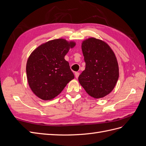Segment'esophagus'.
Segmentation results:
<instances>
[{
  "instance_id": "obj_1",
  "label": "esophagus",
  "mask_w": 146,
  "mask_h": 146,
  "mask_svg": "<svg viewBox=\"0 0 146 146\" xmlns=\"http://www.w3.org/2000/svg\"><path fill=\"white\" fill-rule=\"evenodd\" d=\"M79 75H80V73H79V72H76V73H75V77H76V78H77L78 77V76H79Z\"/></svg>"
}]
</instances>
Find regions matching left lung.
<instances>
[{
    "mask_svg": "<svg viewBox=\"0 0 146 146\" xmlns=\"http://www.w3.org/2000/svg\"><path fill=\"white\" fill-rule=\"evenodd\" d=\"M82 50L86 68L78 77L79 83L90 96L102 98L113 90L118 80L116 55L107 43L95 38L83 41Z\"/></svg>",
    "mask_w": 146,
    "mask_h": 146,
    "instance_id": "left-lung-1",
    "label": "left lung"
}]
</instances>
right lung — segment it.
Here are the masks:
<instances>
[{
	"label": "right lung",
	"instance_id": "obj_1",
	"mask_svg": "<svg viewBox=\"0 0 146 146\" xmlns=\"http://www.w3.org/2000/svg\"><path fill=\"white\" fill-rule=\"evenodd\" d=\"M76 44L72 41L55 39L42 44L30 54L26 65L27 81L39 98L53 99L74 78L64 56Z\"/></svg>",
	"mask_w": 146,
	"mask_h": 146
}]
</instances>
